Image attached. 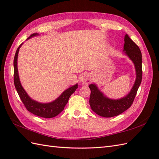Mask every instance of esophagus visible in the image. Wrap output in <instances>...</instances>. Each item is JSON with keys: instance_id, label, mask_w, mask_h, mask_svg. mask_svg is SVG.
<instances>
[{"instance_id": "34e87169", "label": "esophagus", "mask_w": 159, "mask_h": 159, "mask_svg": "<svg viewBox=\"0 0 159 159\" xmlns=\"http://www.w3.org/2000/svg\"><path fill=\"white\" fill-rule=\"evenodd\" d=\"M92 80V77L88 73H85L80 76V82H81L84 85H88Z\"/></svg>"}]
</instances>
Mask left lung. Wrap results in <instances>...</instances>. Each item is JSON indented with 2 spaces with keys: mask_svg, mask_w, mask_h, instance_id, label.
<instances>
[{
  "mask_svg": "<svg viewBox=\"0 0 159 159\" xmlns=\"http://www.w3.org/2000/svg\"><path fill=\"white\" fill-rule=\"evenodd\" d=\"M124 51L134 63L136 71L135 82L129 93L118 100L110 99L104 96L95 84L89 85V87L91 90L89 104L91 109L100 116L111 117L124 112L133 103L137 90L141 85L142 79V55L139 46L127 34L124 37Z\"/></svg>",
  "mask_w": 159,
  "mask_h": 159,
  "instance_id": "1",
  "label": "left lung"
}]
</instances>
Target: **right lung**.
<instances>
[{
	"mask_svg": "<svg viewBox=\"0 0 159 159\" xmlns=\"http://www.w3.org/2000/svg\"><path fill=\"white\" fill-rule=\"evenodd\" d=\"M38 33H33L31 35H30L29 38L27 39L32 38L36 35H38ZM22 45V43L18 48L15 54L14 60H13V76H14V85L17 90L18 95L21 99L24 105L26 107L29 112L42 117L44 118H52L57 116L64 109V107L66 105V104L68 102L69 98L70 96L75 92L76 89L78 88V84L75 85L70 87L67 89L61 94V96L57 98L55 100L52 101L49 103H40L37 102L35 100H32L30 98L27 93L24 89L20 81L18 71V52L20 47Z\"/></svg>",
	"mask_w": 159,
	"mask_h": 159,
	"instance_id": "add662e5",
	"label": "right lung"
}]
</instances>
